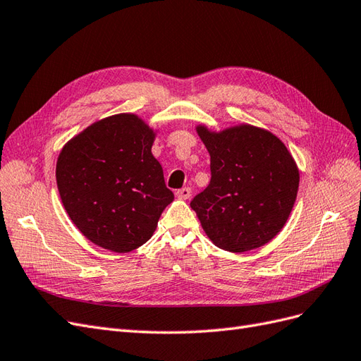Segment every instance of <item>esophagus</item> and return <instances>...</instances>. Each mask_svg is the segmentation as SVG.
<instances>
[{
	"mask_svg": "<svg viewBox=\"0 0 361 361\" xmlns=\"http://www.w3.org/2000/svg\"><path fill=\"white\" fill-rule=\"evenodd\" d=\"M190 195H191V188H188V187L180 188V190H178V191H176V197H178V199H180V200H187V199H190Z\"/></svg>",
	"mask_w": 361,
	"mask_h": 361,
	"instance_id": "34e87169",
	"label": "esophagus"
}]
</instances>
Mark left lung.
Listing matches in <instances>:
<instances>
[{
    "mask_svg": "<svg viewBox=\"0 0 361 361\" xmlns=\"http://www.w3.org/2000/svg\"><path fill=\"white\" fill-rule=\"evenodd\" d=\"M195 129L211 155V182L191 202L204 233L232 253L268 244L297 199L300 170L290 152L269 130L248 123L220 133Z\"/></svg>",
    "mask_w": 361,
    "mask_h": 361,
    "instance_id": "left-lung-1",
    "label": "left lung"
}]
</instances>
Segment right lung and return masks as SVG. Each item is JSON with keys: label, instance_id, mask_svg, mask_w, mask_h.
Returning a JSON list of instances; mask_svg holds the SVG:
<instances>
[{"label": "right lung", "instance_id": "1", "mask_svg": "<svg viewBox=\"0 0 361 361\" xmlns=\"http://www.w3.org/2000/svg\"><path fill=\"white\" fill-rule=\"evenodd\" d=\"M157 130L122 113L87 126L63 146L56 178L78 231L105 250L128 253L147 243L174 199L158 159Z\"/></svg>", "mask_w": 361, "mask_h": 361}]
</instances>
